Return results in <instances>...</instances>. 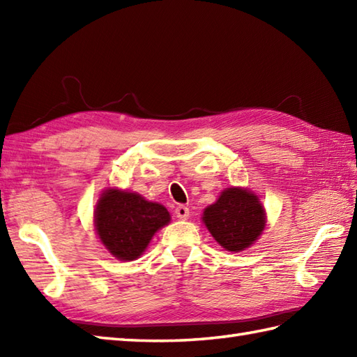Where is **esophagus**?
<instances>
[{
    "instance_id": "esophagus-1",
    "label": "esophagus",
    "mask_w": 357,
    "mask_h": 357,
    "mask_svg": "<svg viewBox=\"0 0 357 357\" xmlns=\"http://www.w3.org/2000/svg\"><path fill=\"white\" fill-rule=\"evenodd\" d=\"M174 215H176L178 219H188V216H190V210L185 206H178L174 208Z\"/></svg>"
}]
</instances>
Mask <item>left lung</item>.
I'll return each mask as SVG.
<instances>
[{"instance_id":"left-lung-1","label":"left lung","mask_w":357,"mask_h":357,"mask_svg":"<svg viewBox=\"0 0 357 357\" xmlns=\"http://www.w3.org/2000/svg\"><path fill=\"white\" fill-rule=\"evenodd\" d=\"M202 221L219 245L242 252L261 236L265 211L259 198L247 188L231 187L204 210Z\"/></svg>"}]
</instances>
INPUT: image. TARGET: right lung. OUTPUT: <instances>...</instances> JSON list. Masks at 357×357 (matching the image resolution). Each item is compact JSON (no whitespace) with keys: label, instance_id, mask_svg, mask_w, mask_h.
I'll return each mask as SVG.
<instances>
[{"label":"right lung","instance_id":"add662e5","mask_svg":"<svg viewBox=\"0 0 357 357\" xmlns=\"http://www.w3.org/2000/svg\"><path fill=\"white\" fill-rule=\"evenodd\" d=\"M170 222V213L141 195L107 188L95 208V230L102 245L119 261L139 257L153 234Z\"/></svg>","mask_w":357,"mask_h":357}]
</instances>
